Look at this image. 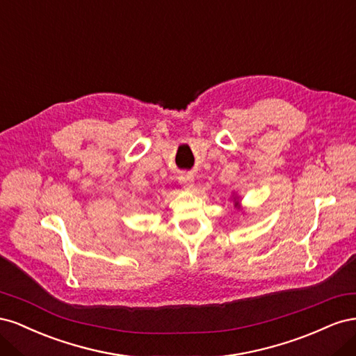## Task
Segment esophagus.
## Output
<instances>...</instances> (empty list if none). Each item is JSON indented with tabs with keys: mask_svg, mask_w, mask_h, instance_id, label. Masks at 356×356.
<instances>
[{
	"mask_svg": "<svg viewBox=\"0 0 356 356\" xmlns=\"http://www.w3.org/2000/svg\"><path fill=\"white\" fill-rule=\"evenodd\" d=\"M179 182L184 187L190 188V187H193V177L191 175H181L179 177Z\"/></svg>",
	"mask_w": 356,
	"mask_h": 356,
	"instance_id": "1",
	"label": "esophagus"
}]
</instances>
